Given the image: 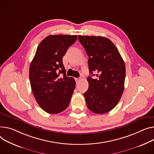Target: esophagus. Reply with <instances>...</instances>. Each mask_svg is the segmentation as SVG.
<instances>
[{
	"label": "esophagus",
	"mask_w": 154,
	"mask_h": 154,
	"mask_svg": "<svg viewBox=\"0 0 154 154\" xmlns=\"http://www.w3.org/2000/svg\"><path fill=\"white\" fill-rule=\"evenodd\" d=\"M80 79H78V78H77V79H75V82H76V84H79L80 82Z\"/></svg>",
	"instance_id": "34e87169"
}]
</instances>
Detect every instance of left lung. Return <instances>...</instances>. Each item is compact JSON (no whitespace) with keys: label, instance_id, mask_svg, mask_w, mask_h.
Segmentation results:
<instances>
[{"label":"left lung","instance_id":"obj_1","mask_svg":"<svg viewBox=\"0 0 154 154\" xmlns=\"http://www.w3.org/2000/svg\"><path fill=\"white\" fill-rule=\"evenodd\" d=\"M88 56V88L84 94L88 108L104 114L118 103L125 88L126 67L119 51L103 36H79Z\"/></svg>","mask_w":154,"mask_h":154}]
</instances>
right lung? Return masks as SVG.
Segmentation results:
<instances>
[{
	"label": "right lung",
	"mask_w": 154,
	"mask_h": 154,
	"mask_svg": "<svg viewBox=\"0 0 154 154\" xmlns=\"http://www.w3.org/2000/svg\"><path fill=\"white\" fill-rule=\"evenodd\" d=\"M77 39V35L46 37L31 63L29 77L33 95L39 106L48 113H59L70 103L75 82L67 77L63 57Z\"/></svg>",
	"instance_id": "add662e5"
}]
</instances>
